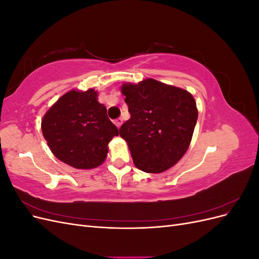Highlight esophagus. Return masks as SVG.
<instances>
[{
    "mask_svg": "<svg viewBox=\"0 0 259 259\" xmlns=\"http://www.w3.org/2000/svg\"><path fill=\"white\" fill-rule=\"evenodd\" d=\"M122 123H123V120L121 119V117H119V119H116V120L114 121V124L116 125V127H117V128H120V127H121Z\"/></svg>",
    "mask_w": 259,
    "mask_h": 259,
    "instance_id": "esophagus-1",
    "label": "esophagus"
}]
</instances>
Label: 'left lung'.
<instances>
[{"instance_id": "obj_1", "label": "left lung", "mask_w": 259, "mask_h": 259, "mask_svg": "<svg viewBox=\"0 0 259 259\" xmlns=\"http://www.w3.org/2000/svg\"><path fill=\"white\" fill-rule=\"evenodd\" d=\"M121 92L131 119L120 128L135 166L146 173H162L174 166L189 148L198 120L191 94L147 79L125 83Z\"/></svg>"}]
</instances>
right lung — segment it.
<instances>
[{
    "label": "right lung",
    "instance_id": "1",
    "mask_svg": "<svg viewBox=\"0 0 259 259\" xmlns=\"http://www.w3.org/2000/svg\"><path fill=\"white\" fill-rule=\"evenodd\" d=\"M98 94L72 90L55 103L42 120V133L53 154L68 165L90 169L107 158L108 144L119 135Z\"/></svg>",
    "mask_w": 259,
    "mask_h": 259
}]
</instances>
